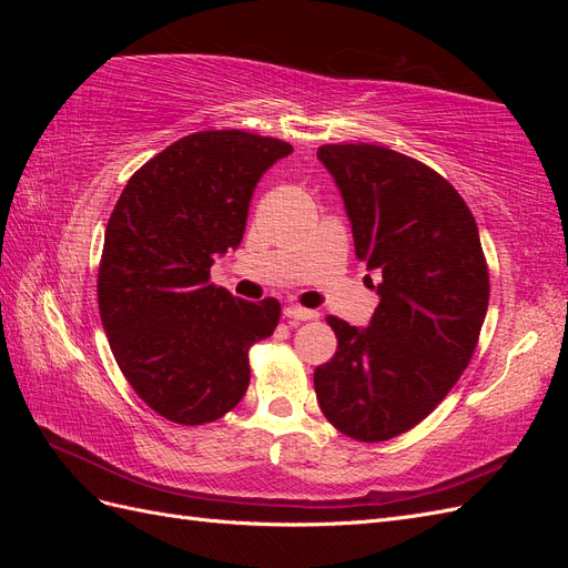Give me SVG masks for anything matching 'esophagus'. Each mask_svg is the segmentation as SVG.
Masks as SVG:
<instances>
[{"instance_id": "1", "label": "esophagus", "mask_w": 568, "mask_h": 568, "mask_svg": "<svg viewBox=\"0 0 568 568\" xmlns=\"http://www.w3.org/2000/svg\"><path fill=\"white\" fill-rule=\"evenodd\" d=\"M284 315H286L288 320L307 322V320H315L320 313H317V311H307V307H301V305H286V307H284Z\"/></svg>"}]
</instances>
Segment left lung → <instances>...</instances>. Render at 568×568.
<instances>
[{"label":"left lung","instance_id":"left-lung-1","mask_svg":"<svg viewBox=\"0 0 568 568\" xmlns=\"http://www.w3.org/2000/svg\"><path fill=\"white\" fill-rule=\"evenodd\" d=\"M317 159L346 205L355 255L382 282L365 329L326 317L338 348L315 369V393L341 434L379 443L432 415L467 369L488 265L469 205L436 170L376 144H324Z\"/></svg>","mask_w":568,"mask_h":568}]
</instances>
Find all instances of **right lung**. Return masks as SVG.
<instances>
[{"mask_svg":"<svg viewBox=\"0 0 568 568\" xmlns=\"http://www.w3.org/2000/svg\"><path fill=\"white\" fill-rule=\"evenodd\" d=\"M294 146L242 130L186 134L144 163L109 217L97 294L120 372L161 417L220 419L244 398L248 348L272 336L277 298L211 284L242 244L257 180Z\"/></svg>","mask_w":568,"mask_h":568,"instance_id":"1","label":"right lung"}]
</instances>
